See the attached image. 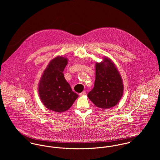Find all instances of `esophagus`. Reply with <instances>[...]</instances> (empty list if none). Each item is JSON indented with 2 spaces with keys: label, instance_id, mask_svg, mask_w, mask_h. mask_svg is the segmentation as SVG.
I'll return each instance as SVG.
<instances>
[{
  "label": "esophagus",
  "instance_id": "esophagus-1",
  "mask_svg": "<svg viewBox=\"0 0 160 160\" xmlns=\"http://www.w3.org/2000/svg\"><path fill=\"white\" fill-rule=\"evenodd\" d=\"M86 92L83 91L82 92H81V93H79V95H80V96H82V95H86Z\"/></svg>",
  "mask_w": 160,
  "mask_h": 160
}]
</instances>
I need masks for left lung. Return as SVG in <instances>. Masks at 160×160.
I'll use <instances>...</instances> for the list:
<instances>
[{"label": "left lung", "instance_id": "8db88e82", "mask_svg": "<svg viewBox=\"0 0 160 160\" xmlns=\"http://www.w3.org/2000/svg\"><path fill=\"white\" fill-rule=\"evenodd\" d=\"M123 89L121 76L110 59L96 63L94 87L88 94L95 106L103 109L114 107L121 99Z\"/></svg>", "mask_w": 160, "mask_h": 160}]
</instances>
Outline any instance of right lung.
I'll use <instances>...</instances> for the list:
<instances>
[{
  "label": "right lung",
  "mask_w": 160,
  "mask_h": 160,
  "mask_svg": "<svg viewBox=\"0 0 160 160\" xmlns=\"http://www.w3.org/2000/svg\"><path fill=\"white\" fill-rule=\"evenodd\" d=\"M67 63L68 60L62 57L53 59L39 85V94L43 104L47 108L58 113L68 110L78 97L64 77L63 72Z\"/></svg>",
  "instance_id": "1"
}]
</instances>
